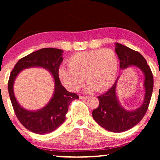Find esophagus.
I'll list each match as a JSON object with an SVG mask.
<instances>
[{
  "instance_id": "esophagus-1",
  "label": "esophagus",
  "mask_w": 160,
  "mask_h": 160,
  "mask_svg": "<svg viewBox=\"0 0 160 160\" xmlns=\"http://www.w3.org/2000/svg\"><path fill=\"white\" fill-rule=\"evenodd\" d=\"M88 98V97H85V96H80V99H87Z\"/></svg>"
}]
</instances>
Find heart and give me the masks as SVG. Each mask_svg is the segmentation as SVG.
I'll return each instance as SVG.
<instances>
[{
	"label": "heart",
	"instance_id": "1",
	"mask_svg": "<svg viewBox=\"0 0 160 160\" xmlns=\"http://www.w3.org/2000/svg\"><path fill=\"white\" fill-rule=\"evenodd\" d=\"M68 67L58 68V76L71 92H77L88 82L85 91L103 92L113 85L118 69V58L114 51L109 48L80 51L68 60Z\"/></svg>",
	"mask_w": 160,
	"mask_h": 160
}]
</instances>
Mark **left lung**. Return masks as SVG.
<instances>
[{"instance_id": "8db88e82", "label": "left lung", "mask_w": 160, "mask_h": 160, "mask_svg": "<svg viewBox=\"0 0 160 160\" xmlns=\"http://www.w3.org/2000/svg\"><path fill=\"white\" fill-rule=\"evenodd\" d=\"M115 52L120 61L121 70L134 66L141 70L144 75V98L142 104L136 109L127 110L119 102L116 86L120 76L106 93L97 97L99 104L92 112L94 121L107 131L121 132L128 131L137 125L145 116L152 94L154 80L150 68L139 52L119 43L115 44Z\"/></svg>"}]
</instances>
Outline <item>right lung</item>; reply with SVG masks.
<instances>
[{
    "label": "right lung",
    "mask_w": 160,
    "mask_h": 160,
    "mask_svg": "<svg viewBox=\"0 0 160 160\" xmlns=\"http://www.w3.org/2000/svg\"><path fill=\"white\" fill-rule=\"evenodd\" d=\"M63 51L44 48L21 58L12 70L8 80V92L13 109L18 120L25 128L37 134L49 133L57 129L66 120L70 102L79 98L76 94L69 92L62 85L58 70L62 61ZM29 67H42L52 75L54 82L53 95L47 105L38 110H26L18 104L14 94L13 85L18 73Z\"/></svg>",
    "instance_id": "right-lung-1"
}]
</instances>
